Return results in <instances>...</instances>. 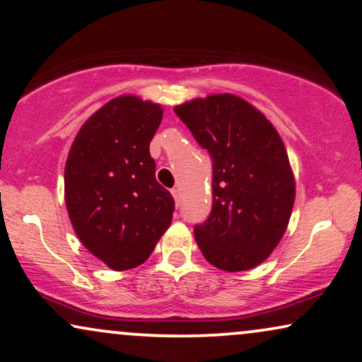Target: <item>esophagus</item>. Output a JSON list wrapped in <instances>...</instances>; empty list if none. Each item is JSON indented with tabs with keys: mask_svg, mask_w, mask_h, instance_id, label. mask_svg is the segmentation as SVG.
Masks as SVG:
<instances>
[{
	"mask_svg": "<svg viewBox=\"0 0 362 362\" xmlns=\"http://www.w3.org/2000/svg\"><path fill=\"white\" fill-rule=\"evenodd\" d=\"M172 195H173V199H175L177 205H180V202H182V194H180V189H178V187H175V189H172Z\"/></svg>",
	"mask_w": 362,
	"mask_h": 362,
	"instance_id": "obj_1",
	"label": "esophagus"
}]
</instances>
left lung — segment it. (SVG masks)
<instances>
[{
    "mask_svg": "<svg viewBox=\"0 0 362 362\" xmlns=\"http://www.w3.org/2000/svg\"><path fill=\"white\" fill-rule=\"evenodd\" d=\"M173 112L212 158V210L194 227L204 257L227 272L247 271L286 232L296 185L281 136L235 95H210Z\"/></svg>",
    "mask_w": 362,
    "mask_h": 362,
    "instance_id": "obj_1",
    "label": "left lung"
}]
</instances>
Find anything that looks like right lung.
I'll list each match as a JSON object with an SVG mask.
<instances>
[{"label": "right lung", "instance_id": "right-lung-1", "mask_svg": "<svg viewBox=\"0 0 362 362\" xmlns=\"http://www.w3.org/2000/svg\"><path fill=\"white\" fill-rule=\"evenodd\" d=\"M162 107L125 95L93 113L73 141L65 202L76 235L113 271L144 264L172 223L173 197L155 178L150 141Z\"/></svg>", "mask_w": 362, "mask_h": 362}]
</instances>
